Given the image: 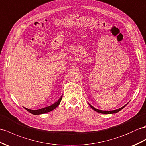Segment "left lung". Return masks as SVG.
I'll return each mask as SVG.
<instances>
[{
    "mask_svg": "<svg viewBox=\"0 0 146 146\" xmlns=\"http://www.w3.org/2000/svg\"><path fill=\"white\" fill-rule=\"evenodd\" d=\"M127 104H126L125 105H124L123 106H122L121 108H118V109L115 110H111V111H104V110H98V109H97V108H95L93 106H92L90 104H88V105H90V107H91L92 109H93L94 110H95V111H97V112H98V113H102V114H114V113H118V112H119V111H121V110L123 108L125 107V106H126Z\"/></svg>",
    "mask_w": 146,
    "mask_h": 146,
    "instance_id": "obj_1",
    "label": "left lung"
}]
</instances>
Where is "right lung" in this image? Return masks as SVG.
Here are the masks:
<instances>
[{
    "label": "right lung",
    "mask_w": 146,
    "mask_h": 146,
    "mask_svg": "<svg viewBox=\"0 0 146 146\" xmlns=\"http://www.w3.org/2000/svg\"><path fill=\"white\" fill-rule=\"evenodd\" d=\"M62 95L61 96V98H60L58 101L56 102L55 103H54V104H52L51 105L48 106H46V107L42 108L39 109V110H30V109L27 108H25V107L24 108H25V109L26 110H27L28 112H30V113H31V114L35 115L44 114V113L50 112V111H52L53 110H54L57 107V106H58L59 105L60 103H61V101L62 100Z\"/></svg>",
    "instance_id": "right-lung-1"
}]
</instances>
